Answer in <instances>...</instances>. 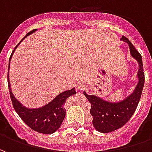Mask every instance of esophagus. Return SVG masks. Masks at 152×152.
I'll return each instance as SVG.
<instances>
[{
	"instance_id": "34e87169",
	"label": "esophagus",
	"mask_w": 152,
	"mask_h": 152,
	"mask_svg": "<svg viewBox=\"0 0 152 152\" xmlns=\"http://www.w3.org/2000/svg\"><path fill=\"white\" fill-rule=\"evenodd\" d=\"M85 87H86V86H85V84H84V83L80 82L77 85V89H79V90H82V89H84Z\"/></svg>"
}]
</instances>
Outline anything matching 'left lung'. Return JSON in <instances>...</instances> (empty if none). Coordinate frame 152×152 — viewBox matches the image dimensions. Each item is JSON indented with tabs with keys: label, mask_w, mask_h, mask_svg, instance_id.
Listing matches in <instances>:
<instances>
[{
	"label": "left lung",
	"mask_w": 152,
	"mask_h": 152,
	"mask_svg": "<svg viewBox=\"0 0 152 152\" xmlns=\"http://www.w3.org/2000/svg\"><path fill=\"white\" fill-rule=\"evenodd\" d=\"M121 40L129 45L131 55L138 63L139 69L137 75L138 82L134 92L121 102H111L100 99L98 96L87 94L84 91L86 99L91 103L90 114L93 116V124L96 130L104 134L116 130L129 121L138 105L145 81L141 54L128 38L123 36Z\"/></svg>",
	"instance_id": "obj_1"
}]
</instances>
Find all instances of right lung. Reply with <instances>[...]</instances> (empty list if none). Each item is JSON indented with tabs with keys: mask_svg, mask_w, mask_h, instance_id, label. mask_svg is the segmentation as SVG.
<instances>
[{
	"mask_svg": "<svg viewBox=\"0 0 152 152\" xmlns=\"http://www.w3.org/2000/svg\"><path fill=\"white\" fill-rule=\"evenodd\" d=\"M35 31H37V29H34L30 32H28L25 37L33 33ZM22 40L16 45L14 51L12 52L11 56L10 58V62L11 57L15 50H16L18 45L21 43ZM10 63H9V66H10ZM7 77H8L10 95L13 107L20 118L24 121L25 124H28L31 129L40 134H47L54 133L63 123L65 115H66V109L64 108V104L66 102V99L68 97L75 94L76 93L75 88L61 93L50 103H48L44 107H41L40 108H28L24 106H23L21 102H18L15 95L13 94L11 88H10V80H9V72Z\"/></svg>",
	"mask_w": 152,
	"mask_h": 152,
	"instance_id": "obj_1",
	"label": "right lung"
}]
</instances>
